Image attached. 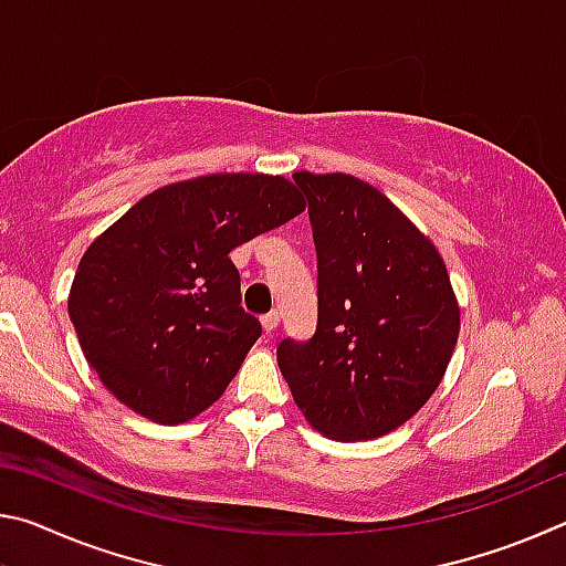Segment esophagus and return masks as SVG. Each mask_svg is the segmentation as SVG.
<instances>
[{"label":"esophagus","instance_id":"34e87169","mask_svg":"<svg viewBox=\"0 0 566 566\" xmlns=\"http://www.w3.org/2000/svg\"><path fill=\"white\" fill-rule=\"evenodd\" d=\"M262 327H264L266 334H272L276 327H280V312L264 314V317H262Z\"/></svg>","mask_w":566,"mask_h":566}]
</instances>
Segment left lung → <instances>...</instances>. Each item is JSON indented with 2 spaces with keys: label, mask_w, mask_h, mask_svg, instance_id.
Masks as SVG:
<instances>
[{
  "label": "left lung",
  "mask_w": 566,
  "mask_h": 566,
  "mask_svg": "<svg viewBox=\"0 0 566 566\" xmlns=\"http://www.w3.org/2000/svg\"><path fill=\"white\" fill-rule=\"evenodd\" d=\"M317 249V332L276 361L306 421L342 442L405 424L442 381L459 306L437 247L367 181L294 171Z\"/></svg>",
  "instance_id": "obj_1"
}]
</instances>
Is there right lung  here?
Wrapping results in <instances>:
<instances>
[{"label": "right lung", "mask_w": 566, "mask_h": 566, "mask_svg": "<svg viewBox=\"0 0 566 566\" xmlns=\"http://www.w3.org/2000/svg\"><path fill=\"white\" fill-rule=\"evenodd\" d=\"M304 212L292 181L209 175L139 199L84 252L70 319L102 385L159 424L222 397L260 339L239 302L234 247Z\"/></svg>", "instance_id": "add662e5"}]
</instances>
